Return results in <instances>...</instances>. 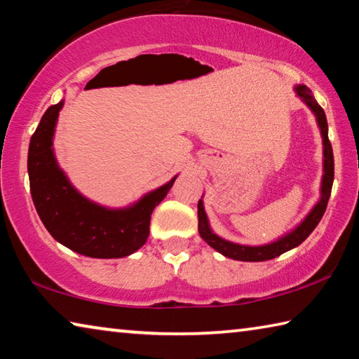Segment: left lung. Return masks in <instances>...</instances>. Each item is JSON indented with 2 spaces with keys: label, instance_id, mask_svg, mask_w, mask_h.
I'll return each instance as SVG.
<instances>
[{
  "label": "left lung",
  "instance_id": "obj_1",
  "mask_svg": "<svg viewBox=\"0 0 359 359\" xmlns=\"http://www.w3.org/2000/svg\"><path fill=\"white\" fill-rule=\"evenodd\" d=\"M293 90L294 93L299 96L304 104L311 109L312 114L315 115V120H317V125L321 135V141H323V175H321L318 201L315 203L311 212H309V214L304 217L294 228L287 231V233L282 234L280 238L261 245H245V244H238V242L224 239L212 229L208 214H205L204 210V201L201 198L198 203L199 236H201V238L208 242L214 250L222 253L223 257L238 259V261H267V259L276 258L278 255H282L285 252L291 250V248L302 244V242L311 236V233L320 223L321 217L325 214L327 201H330V196H331V188H332V180H334V156H332L331 142L330 139H327L326 115L323 109H321V106L317 102V100L312 96L311 88H307L306 85L302 83H297L294 85Z\"/></svg>",
  "mask_w": 359,
  "mask_h": 359
}]
</instances>
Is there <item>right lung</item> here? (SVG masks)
I'll list each match as a JSON object with an SVG mask.
<instances>
[{
  "label": "right lung",
  "mask_w": 359,
  "mask_h": 359,
  "mask_svg": "<svg viewBox=\"0 0 359 359\" xmlns=\"http://www.w3.org/2000/svg\"><path fill=\"white\" fill-rule=\"evenodd\" d=\"M63 104L65 100L47 109L29 141L28 177L34 208L52 238L69 250L90 258L130 257L147 242L151 212L179 174L125 208H107L83 196L60 168L53 149Z\"/></svg>",
  "instance_id": "right-lung-1"
}]
</instances>
